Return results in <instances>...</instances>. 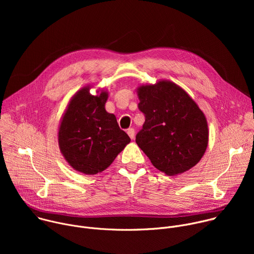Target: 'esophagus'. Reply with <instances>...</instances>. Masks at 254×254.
I'll use <instances>...</instances> for the list:
<instances>
[{
    "instance_id": "34e87169",
    "label": "esophagus",
    "mask_w": 254,
    "mask_h": 254,
    "mask_svg": "<svg viewBox=\"0 0 254 254\" xmlns=\"http://www.w3.org/2000/svg\"><path fill=\"white\" fill-rule=\"evenodd\" d=\"M127 132V134L129 135V137H130L131 139H133V138H134V134H135V132H134V129H133V128H128Z\"/></svg>"
}]
</instances>
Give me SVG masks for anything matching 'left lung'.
Segmentation results:
<instances>
[{"label": "left lung", "instance_id": "8db88e82", "mask_svg": "<svg viewBox=\"0 0 254 254\" xmlns=\"http://www.w3.org/2000/svg\"><path fill=\"white\" fill-rule=\"evenodd\" d=\"M136 93L146 121L135 142L152 164L168 176L196 166L209 140L207 120L198 104L170 80L139 85Z\"/></svg>", "mask_w": 254, "mask_h": 254}]
</instances>
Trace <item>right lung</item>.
<instances>
[{"label":"right lung","mask_w":254,"mask_h":254,"mask_svg":"<svg viewBox=\"0 0 254 254\" xmlns=\"http://www.w3.org/2000/svg\"><path fill=\"white\" fill-rule=\"evenodd\" d=\"M91 85L80 88L71 97L61 118L58 144L66 162L75 171L95 175L107 169L129 143L115 115L105 111L108 92Z\"/></svg>","instance_id":"obj_1"}]
</instances>
